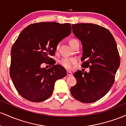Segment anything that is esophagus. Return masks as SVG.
Here are the masks:
<instances>
[{
    "mask_svg": "<svg viewBox=\"0 0 126 126\" xmlns=\"http://www.w3.org/2000/svg\"><path fill=\"white\" fill-rule=\"evenodd\" d=\"M72 75H73V73H72V72H70V71H67V76H72Z\"/></svg>",
    "mask_w": 126,
    "mask_h": 126,
    "instance_id": "obj_1",
    "label": "esophagus"
}]
</instances>
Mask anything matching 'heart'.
Wrapping results in <instances>:
<instances>
[{
  "mask_svg": "<svg viewBox=\"0 0 126 126\" xmlns=\"http://www.w3.org/2000/svg\"><path fill=\"white\" fill-rule=\"evenodd\" d=\"M77 41V40H75V39H72L70 41V44H73L75 42ZM60 43H59L57 44L56 46V50H58L60 47ZM60 64L63 66V67H64L66 69H70L72 67V66L76 62V60L75 59L72 58H63L60 60Z\"/></svg>",
  "mask_w": 126,
  "mask_h": 126,
  "instance_id": "1",
  "label": "heart"
}]
</instances>
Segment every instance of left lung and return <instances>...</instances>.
Listing matches in <instances>:
<instances>
[{
    "mask_svg": "<svg viewBox=\"0 0 126 126\" xmlns=\"http://www.w3.org/2000/svg\"><path fill=\"white\" fill-rule=\"evenodd\" d=\"M72 31L83 47L82 66L89 73L78 70L73 75L77 82L70 88L75 99L84 103L96 102L113 85L120 63L116 43L107 29L94 24L72 25Z\"/></svg>",
    "mask_w": 126,
    "mask_h": 126,
    "instance_id": "1",
    "label": "left lung"
}]
</instances>
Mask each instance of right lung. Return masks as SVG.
I'll list each match as a JSON object with an SVG mask.
<instances>
[{"label":"right lung","mask_w":126,"mask_h":126,"mask_svg":"<svg viewBox=\"0 0 126 126\" xmlns=\"http://www.w3.org/2000/svg\"><path fill=\"white\" fill-rule=\"evenodd\" d=\"M71 25L38 22L22 31L11 50L10 76L18 93L27 100L42 102L51 96L55 82L66 76L60 65L46 69L43 63L53 61L57 44L71 33Z\"/></svg>","instance_id":"1"}]
</instances>
